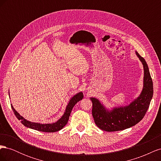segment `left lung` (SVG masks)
<instances>
[{"instance_id":"1","label":"left lung","mask_w":161,"mask_h":161,"mask_svg":"<svg viewBox=\"0 0 161 161\" xmlns=\"http://www.w3.org/2000/svg\"><path fill=\"white\" fill-rule=\"evenodd\" d=\"M144 66V86L137 99L127 106L107 110L98 99L91 97L92 103V115L95 124L106 131L124 130L137 124L143 119L153 96V83L145 60L136 52Z\"/></svg>"}]
</instances>
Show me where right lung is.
<instances>
[{
  "instance_id": "obj_1",
  "label": "right lung",
  "mask_w": 161,
  "mask_h": 161,
  "mask_svg": "<svg viewBox=\"0 0 161 161\" xmlns=\"http://www.w3.org/2000/svg\"><path fill=\"white\" fill-rule=\"evenodd\" d=\"M82 98H83V94H82V92H79V93L75 95L72 98H71L69 104L66 106L64 115H63L62 118L60 119H58L56 122L53 124H42L39 123L31 122V121H29L25 119H24L22 116L19 115L18 112H17V111L13 108L12 105L11 108L14 115L17 117V118L19 120H21V122L24 125L26 126L27 128H30L37 131H44V132H55V131L62 130L66 125V124L68 123V121H69L73 107L75 105L77 102L82 100Z\"/></svg>"
}]
</instances>
